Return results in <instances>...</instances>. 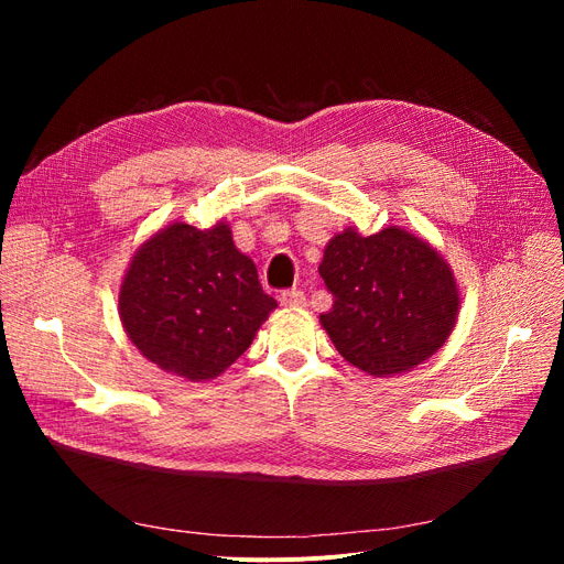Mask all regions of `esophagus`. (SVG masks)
<instances>
[{
	"label": "esophagus",
	"instance_id": "1",
	"mask_svg": "<svg viewBox=\"0 0 564 564\" xmlns=\"http://www.w3.org/2000/svg\"><path fill=\"white\" fill-rule=\"evenodd\" d=\"M280 305L282 308H303L305 294L301 292V289H286V292L280 294Z\"/></svg>",
	"mask_w": 564,
	"mask_h": 564
}]
</instances>
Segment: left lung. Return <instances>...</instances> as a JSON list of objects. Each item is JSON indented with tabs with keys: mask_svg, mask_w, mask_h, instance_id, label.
Listing matches in <instances>:
<instances>
[{
	"mask_svg": "<svg viewBox=\"0 0 564 564\" xmlns=\"http://www.w3.org/2000/svg\"><path fill=\"white\" fill-rule=\"evenodd\" d=\"M319 275L334 296L322 327L344 360L369 377L414 369L445 346L456 324L460 299L449 263L400 226L334 235Z\"/></svg>",
	"mask_w": 564,
	"mask_h": 564,
	"instance_id": "8db88e82",
	"label": "left lung"
}]
</instances>
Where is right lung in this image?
Segmentation results:
<instances>
[{
    "label": "right lung",
    "mask_w": 564,
    "mask_h": 564,
    "mask_svg": "<svg viewBox=\"0 0 564 564\" xmlns=\"http://www.w3.org/2000/svg\"><path fill=\"white\" fill-rule=\"evenodd\" d=\"M278 301L226 220H176L145 240L119 286V319L145 360L185 381H209L240 357Z\"/></svg>",
    "instance_id": "obj_1"
}]
</instances>
